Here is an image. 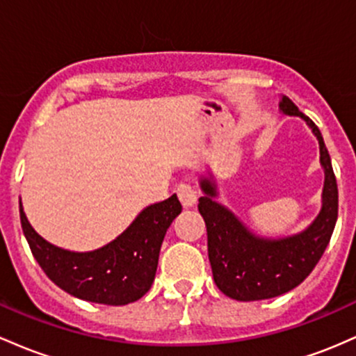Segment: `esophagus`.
I'll return each mask as SVG.
<instances>
[{
    "label": "esophagus",
    "mask_w": 356,
    "mask_h": 356,
    "mask_svg": "<svg viewBox=\"0 0 356 356\" xmlns=\"http://www.w3.org/2000/svg\"><path fill=\"white\" fill-rule=\"evenodd\" d=\"M177 195L185 209L193 207L195 203H197V191H195V188L190 185V183H186V181L179 183V185L177 186Z\"/></svg>",
    "instance_id": "34e87169"
}]
</instances>
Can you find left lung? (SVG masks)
I'll return each mask as SVG.
<instances>
[{
	"instance_id": "8db88e82",
	"label": "left lung",
	"mask_w": 356,
	"mask_h": 356,
	"mask_svg": "<svg viewBox=\"0 0 356 356\" xmlns=\"http://www.w3.org/2000/svg\"><path fill=\"white\" fill-rule=\"evenodd\" d=\"M279 107L284 114L305 119L318 138L326 175L323 209L302 234L281 241H266L250 234L229 210L213 202V185L209 179H202L205 197L198 200V211L207 225L211 274L218 289L237 301L281 296L301 284L325 252L338 217L337 178L318 126L286 95Z\"/></svg>"
}]
</instances>
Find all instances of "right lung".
Segmentation results:
<instances>
[{"label":"right lung","mask_w":356,"mask_h":356,"mask_svg":"<svg viewBox=\"0 0 356 356\" xmlns=\"http://www.w3.org/2000/svg\"><path fill=\"white\" fill-rule=\"evenodd\" d=\"M181 211L177 195L154 203L115 241L94 252H70L51 245L33 230L19 203V220L31 254L60 289L83 301L124 306L149 291L168 227Z\"/></svg>","instance_id":"1"}]
</instances>
